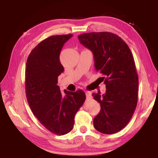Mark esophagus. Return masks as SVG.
Instances as JSON below:
<instances>
[{"label":"esophagus","instance_id":"34e87169","mask_svg":"<svg viewBox=\"0 0 158 158\" xmlns=\"http://www.w3.org/2000/svg\"><path fill=\"white\" fill-rule=\"evenodd\" d=\"M85 95H86V98L87 99H90L92 98V95H91V93L90 92H85Z\"/></svg>","mask_w":158,"mask_h":158}]
</instances>
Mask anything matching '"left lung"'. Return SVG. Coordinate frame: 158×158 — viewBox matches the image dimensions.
Returning <instances> with one entry per match:
<instances>
[{
  "label": "left lung",
  "instance_id": "8db88e82",
  "mask_svg": "<svg viewBox=\"0 0 158 158\" xmlns=\"http://www.w3.org/2000/svg\"><path fill=\"white\" fill-rule=\"evenodd\" d=\"M78 38L93 52L95 69L106 85L105 94H92L101 106L93 125L101 133H116L129 123L137 105L139 78L132 53L121 37L109 32L84 33Z\"/></svg>",
  "mask_w": 158,
  "mask_h": 158
}]
</instances>
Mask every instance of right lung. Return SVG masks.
Masks as SVG:
<instances>
[{
    "label": "right lung",
    "instance_id": "add662e5",
    "mask_svg": "<svg viewBox=\"0 0 158 158\" xmlns=\"http://www.w3.org/2000/svg\"><path fill=\"white\" fill-rule=\"evenodd\" d=\"M72 34L47 37L31 51L26 62V94L32 112L50 132L64 135L73 129L74 116L85 100L81 90L61 93L58 77L64 71L60 53Z\"/></svg>",
    "mask_w": 158,
    "mask_h": 158
}]
</instances>
